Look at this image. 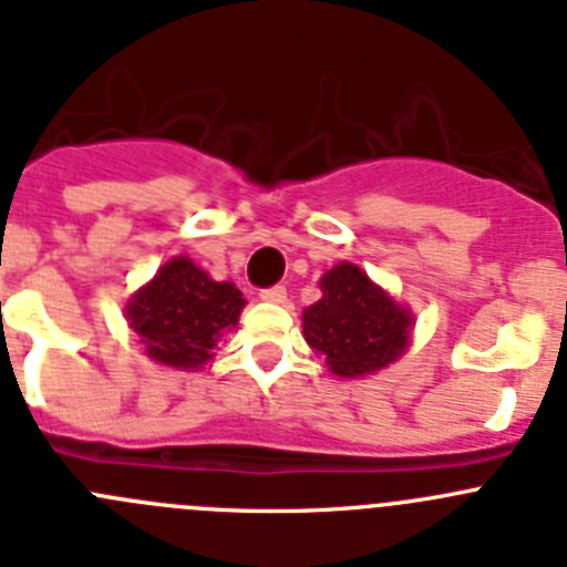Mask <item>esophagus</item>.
Instances as JSON below:
<instances>
[{
    "mask_svg": "<svg viewBox=\"0 0 567 567\" xmlns=\"http://www.w3.org/2000/svg\"><path fill=\"white\" fill-rule=\"evenodd\" d=\"M264 303H287V289L284 287H269L261 292Z\"/></svg>",
    "mask_w": 567,
    "mask_h": 567,
    "instance_id": "1",
    "label": "esophagus"
}]
</instances>
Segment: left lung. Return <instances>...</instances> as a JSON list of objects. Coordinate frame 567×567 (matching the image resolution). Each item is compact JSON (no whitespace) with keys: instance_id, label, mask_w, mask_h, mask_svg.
<instances>
[{"instance_id":"obj_1","label":"left lung","mask_w":567,"mask_h":567,"mask_svg":"<svg viewBox=\"0 0 567 567\" xmlns=\"http://www.w3.org/2000/svg\"><path fill=\"white\" fill-rule=\"evenodd\" d=\"M323 298L303 309V340L340 379L373 377L413 342V311L360 264L340 261L320 278Z\"/></svg>"}]
</instances>
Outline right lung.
I'll use <instances>...</instances> for the list:
<instances>
[{
  "instance_id": "1",
  "label": "right lung",
  "mask_w": 567,
  "mask_h": 567,
  "mask_svg": "<svg viewBox=\"0 0 567 567\" xmlns=\"http://www.w3.org/2000/svg\"><path fill=\"white\" fill-rule=\"evenodd\" d=\"M244 306L236 284L210 278L188 256H174L132 295L126 320L148 360L174 371H199L221 337L236 329Z\"/></svg>"
}]
</instances>
